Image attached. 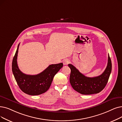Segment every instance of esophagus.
<instances>
[{"instance_id":"34e87169","label":"esophagus","mask_w":122,"mask_h":122,"mask_svg":"<svg viewBox=\"0 0 122 122\" xmlns=\"http://www.w3.org/2000/svg\"><path fill=\"white\" fill-rule=\"evenodd\" d=\"M70 60L68 59H65L63 61V64L64 65H67L69 63H70Z\"/></svg>"}]
</instances>
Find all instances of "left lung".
I'll use <instances>...</instances> for the list:
<instances>
[{
    "label": "left lung",
    "instance_id": "8db88e82",
    "mask_svg": "<svg viewBox=\"0 0 122 122\" xmlns=\"http://www.w3.org/2000/svg\"><path fill=\"white\" fill-rule=\"evenodd\" d=\"M68 66L71 69L70 82L72 88L83 95L97 94L103 90L108 81L112 71V62L109 55L106 68L101 75L97 77H86L73 65L69 64Z\"/></svg>",
    "mask_w": 122,
    "mask_h": 122
}]
</instances>
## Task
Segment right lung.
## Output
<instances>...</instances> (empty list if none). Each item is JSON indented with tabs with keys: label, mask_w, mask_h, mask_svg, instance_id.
Segmentation results:
<instances>
[{
	"label": "right lung",
	"mask_w": 122,
	"mask_h": 122,
	"mask_svg": "<svg viewBox=\"0 0 122 122\" xmlns=\"http://www.w3.org/2000/svg\"><path fill=\"white\" fill-rule=\"evenodd\" d=\"M19 44L13 57L12 70L19 87L25 93L32 96L46 92L50 88L56 74L63 67L62 63L50 65L41 73L35 75L23 73L18 68L17 59Z\"/></svg>",
	"instance_id": "right-lung-1"
}]
</instances>
